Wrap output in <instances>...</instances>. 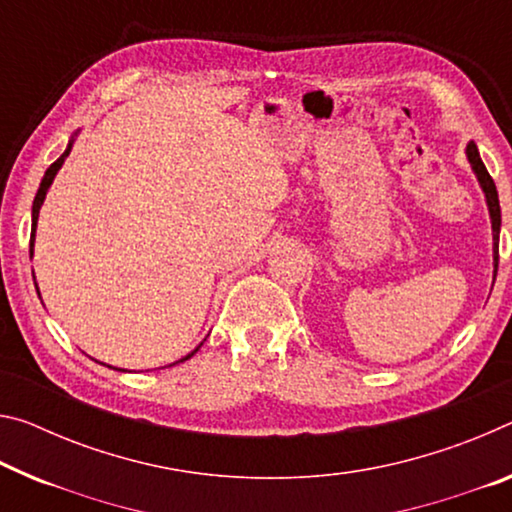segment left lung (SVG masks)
I'll return each mask as SVG.
<instances>
[{"label": "left lung", "instance_id": "obj_1", "mask_svg": "<svg viewBox=\"0 0 512 512\" xmlns=\"http://www.w3.org/2000/svg\"><path fill=\"white\" fill-rule=\"evenodd\" d=\"M467 159L472 164V170L476 173V180L481 184V189L485 193V202H488V212H490V221H492V253H494V275H497V266H499V230H501V207H499V193L497 186H494V180L488 173V168L481 161V154H478V148L474 141H469L467 145Z\"/></svg>", "mask_w": 512, "mask_h": 512}]
</instances>
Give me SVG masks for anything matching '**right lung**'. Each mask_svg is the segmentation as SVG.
Here are the masks:
<instances>
[{"instance_id": "add662e5", "label": "right lung", "mask_w": 512, "mask_h": 512, "mask_svg": "<svg viewBox=\"0 0 512 512\" xmlns=\"http://www.w3.org/2000/svg\"><path fill=\"white\" fill-rule=\"evenodd\" d=\"M72 143H75V139H72L70 143H68V148H66V152L61 154L59 159L54 161V164L45 170V177H43V182H40V186H38V193H36V198H34V207H31V248H29V253L34 255V237H36V225H38V214H40V207H43V200H45V196H47V189H50L52 186V182H54V177H56V173H59V168L63 166V161H66V157L70 154V150H72ZM36 291H38V285H36ZM202 346V344H200ZM198 346V348H200ZM196 348V351H198ZM193 351V353H196ZM193 353H189L186 355V358H182L180 362H184V360H189Z\"/></svg>"}]
</instances>
